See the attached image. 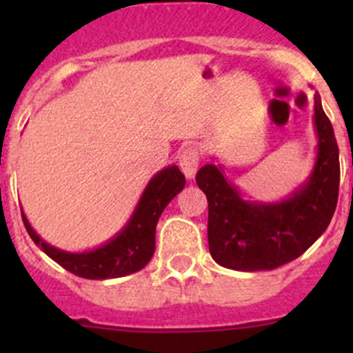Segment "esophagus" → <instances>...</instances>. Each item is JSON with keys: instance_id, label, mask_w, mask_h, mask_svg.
<instances>
[{"instance_id": "obj_1", "label": "esophagus", "mask_w": 353, "mask_h": 353, "mask_svg": "<svg viewBox=\"0 0 353 353\" xmlns=\"http://www.w3.org/2000/svg\"><path fill=\"white\" fill-rule=\"evenodd\" d=\"M179 167L188 179H193L199 167V157L194 148H188L179 157Z\"/></svg>"}]
</instances>
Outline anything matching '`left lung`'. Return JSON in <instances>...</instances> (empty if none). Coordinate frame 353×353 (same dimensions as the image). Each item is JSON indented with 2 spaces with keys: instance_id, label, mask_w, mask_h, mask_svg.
<instances>
[{
  "instance_id": "1",
  "label": "left lung",
  "mask_w": 353,
  "mask_h": 353,
  "mask_svg": "<svg viewBox=\"0 0 353 353\" xmlns=\"http://www.w3.org/2000/svg\"><path fill=\"white\" fill-rule=\"evenodd\" d=\"M314 124V169L283 201H248L215 163L198 170L196 184L208 199L210 254L219 265L239 272L279 268L307 251L330 225L338 201L340 159L333 126L318 94Z\"/></svg>"
}]
</instances>
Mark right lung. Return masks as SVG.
<instances>
[{"mask_svg": "<svg viewBox=\"0 0 353 353\" xmlns=\"http://www.w3.org/2000/svg\"><path fill=\"white\" fill-rule=\"evenodd\" d=\"M186 184L179 167L169 165L157 172L145 188L130 222L114 239L97 249L85 252H68L44 243L35 234L22 212L28 236L58 265L73 275L88 280L119 279L140 272L147 266L155 252V229L159 216L170 199L181 193Z\"/></svg>", "mask_w": 353, "mask_h": 353, "instance_id": "add662e5", "label": "right lung"}]
</instances>
